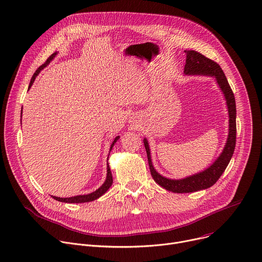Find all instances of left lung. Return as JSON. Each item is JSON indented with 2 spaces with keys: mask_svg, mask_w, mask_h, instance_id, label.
Instances as JSON below:
<instances>
[{
  "mask_svg": "<svg viewBox=\"0 0 262 262\" xmlns=\"http://www.w3.org/2000/svg\"><path fill=\"white\" fill-rule=\"evenodd\" d=\"M186 53V64L184 68V74L186 76H210L215 78L217 85L220 86L226 100L229 117V133L226 141L225 147L217 159L214 161L209 167L194 173L192 176L186 177L184 179H169L160 174L154 167L151 161L149 143L146 138L143 139L144 146L147 154L149 169L152 179L162 188L174 193H190L196 192L200 190H205L215 184L221 176L226 170L228 164L233 156L236 143V104L234 94L229 85L226 75L222 68L215 62L203 54L190 50L185 51Z\"/></svg>",
  "mask_w": 262,
  "mask_h": 262,
  "instance_id": "1",
  "label": "left lung"
}]
</instances>
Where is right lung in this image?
<instances>
[{
  "label": "right lung",
  "instance_id": "right-lung-1",
  "mask_svg": "<svg viewBox=\"0 0 262 262\" xmlns=\"http://www.w3.org/2000/svg\"><path fill=\"white\" fill-rule=\"evenodd\" d=\"M56 55H57V52L53 53L48 59H47V61H46L42 66H40V67L36 70V72L33 74V76H32V78H31V80H30V84H29L28 90H30V88L32 86V84H33V82H34L36 76L39 74L40 71H41L42 69H45L47 66H48V64L53 60V58H54ZM21 108H23V107H21ZM21 112H23V110H21ZM20 115H21V113H20ZM20 118H21V117H20ZM20 123H21V121H20ZM119 138H120V136H117V137L114 139V141L112 142L111 147H110V152H111V150L113 149L115 143L118 141ZM108 156H110V155H108ZM107 160H108V157H107ZM112 184H113V177H112V172H111V169H110V165H108V163H107V166H106V179H105L104 183H103L98 189L95 190V191H93V192H91V193H88V194L75 195V196H71V198H58V196H53V195H51V196H52L54 200L58 201V202L68 203V204L89 203V202H93V201H95V200L99 199L100 196H102V195L107 191V190L110 189V187L112 186Z\"/></svg>",
  "mask_w": 262,
  "mask_h": 262
}]
</instances>
